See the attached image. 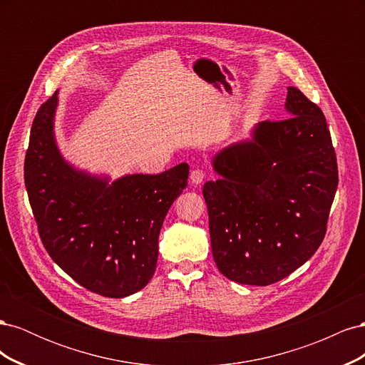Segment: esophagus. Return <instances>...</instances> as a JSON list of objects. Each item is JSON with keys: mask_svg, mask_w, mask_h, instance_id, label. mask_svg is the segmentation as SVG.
<instances>
[{"mask_svg": "<svg viewBox=\"0 0 365 365\" xmlns=\"http://www.w3.org/2000/svg\"><path fill=\"white\" fill-rule=\"evenodd\" d=\"M204 178H205V173H204V170H201V169H193V170L190 172V182L195 184V185L201 184V182L204 181Z\"/></svg>", "mask_w": 365, "mask_h": 365, "instance_id": "obj_1", "label": "esophagus"}]
</instances>
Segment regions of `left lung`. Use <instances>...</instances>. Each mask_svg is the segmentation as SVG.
<instances>
[{"label": "left lung", "mask_w": 365, "mask_h": 365, "mask_svg": "<svg viewBox=\"0 0 365 365\" xmlns=\"http://www.w3.org/2000/svg\"><path fill=\"white\" fill-rule=\"evenodd\" d=\"M288 117L260 121L251 138L216 153L219 180L204 184L217 269L242 284L268 286L311 259L326 235L338 187L322 109L294 86Z\"/></svg>", "instance_id": "8db88e82"}]
</instances>
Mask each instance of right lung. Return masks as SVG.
Masks as SVG:
<instances>
[{
	"instance_id": "obj_1",
	"label": "right lung",
	"mask_w": 365,
	"mask_h": 365,
	"mask_svg": "<svg viewBox=\"0 0 365 365\" xmlns=\"http://www.w3.org/2000/svg\"><path fill=\"white\" fill-rule=\"evenodd\" d=\"M58 93L38 109L24 181L50 257L83 288L111 298L143 289L158 260V236L185 189L189 164L158 175H91L65 161L54 138Z\"/></svg>"
}]
</instances>
